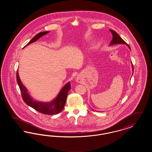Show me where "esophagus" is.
Returning a JSON list of instances; mask_svg holds the SVG:
<instances>
[{
	"instance_id": "1",
	"label": "esophagus",
	"mask_w": 152,
	"mask_h": 152,
	"mask_svg": "<svg viewBox=\"0 0 152 152\" xmlns=\"http://www.w3.org/2000/svg\"><path fill=\"white\" fill-rule=\"evenodd\" d=\"M76 81H77V82H80V78L77 77V78H76Z\"/></svg>"
}]
</instances>
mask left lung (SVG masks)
I'll use <instances>...</instances> for the list:
<instances>
[{"instance_id":"1","label":"left lung","mask_w":152,"mask_h":152,"mask_svg":"<svg viewBox=\"0 0 152 152\" xmlns=\"http://www.w3.org/2000/svg\"><path fill=\"white\" fill-rule=\"evenodd\" d=\"M109 30L111 32V33L112 34V36H113L112 40L111 42L109 44L110 45H115V44H126L130 50V47H129V45L125 43V42L123 40L120 36L117 34V33H116V32L114 31L113 30H112V29H109ZM132 71H133V65L132 64Z\"/></svg>"}]
</instances>
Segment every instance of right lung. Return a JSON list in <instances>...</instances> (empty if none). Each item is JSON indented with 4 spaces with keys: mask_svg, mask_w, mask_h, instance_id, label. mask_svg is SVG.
Segmentation results:
<instances>
[{
    "mask_svg": "<svg viewBox=\"0 0 152 152\" xmlns=\"http://www.w3.org/2000/svg\"><path fill=\"white\" fill-rule=\"evenodd\" d=\"M50 31H44L43 32H40L37 34L34 37H33L29 43L27 44L25 47L29 45L32 43L36 42L39 38L44 35L48 34ZM16 80L18 84V86L20 88V92L22 93V98L24 101L28 106L35 109L37 111L48 115H52L58 114L61 112L64 108L65 105L66 99L67 97L68 92L70 90L71 84L69 82H68L64 87L61 88L60 92L58 94L56 97L50 102H41L35 100L30 96L28 92L27 89L23 84L22 81L20 79L18 71L16 73Z\"/></svg>",
    "mask_w": 152,
    "mask_h": 152,
    "instance_id": "right-lung-1",
    "label": "right lung"
}]
</instances>
